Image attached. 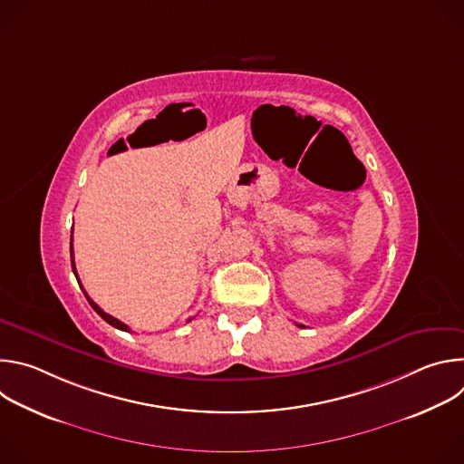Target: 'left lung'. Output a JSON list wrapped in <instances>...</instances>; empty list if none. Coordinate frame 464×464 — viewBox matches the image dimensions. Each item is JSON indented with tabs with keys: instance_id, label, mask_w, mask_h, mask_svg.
Returning a JSON list of instances; mask_svg holds the SVG:
<instances>
[{
	"instance_id": "obj_1",
	"label": "left lung",
	"mask_w": 464,
	"mask_h": 464,
	"mask_svg": "<svg viewBox=\"0 0 464 464\" xmlns=\"http://www.w3.org/2000/svg\"><path fill=\"white\" fill-rule=\"evenodd\" d=\"M299 326H303V324H299Z\"/></svg>"
}]
</instances>
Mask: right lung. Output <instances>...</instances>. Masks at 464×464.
I'll use <instances>...</instances> for the list:
<instances>
[{
    "instance_id": "right-lung-1",
    "label": "right lung",
    "mask_w": 464,
    "mask_h": 464,
    "mask_svg": "<svg viewBox=\"0 0 464 464\" xmlns=\"http://www.w3.org/2000/svg\"><path fill=\"white\" fill-rule=\"evenodd\" d=\"M72 266H73V274H75V277H77V281H79V276H77V270H75V260H73V246H72ZM81 288H82V285H81ZM82 292H84L86 299L90 301L92 308H93V310H95V312H97V314H99V315H101V317H102L106 323H110L111 326H115V328H119V330H124V333H128V330H130V328H128V324H124L122 321H119V319H115L113 315L106 314V312H104V310H102V308H101L97 303H93V301L90 299V295L86 294V290H84V288H82ZM188 321H192V317H190V319H187V323H188Z\"/></svg>"
}]
</instances>
